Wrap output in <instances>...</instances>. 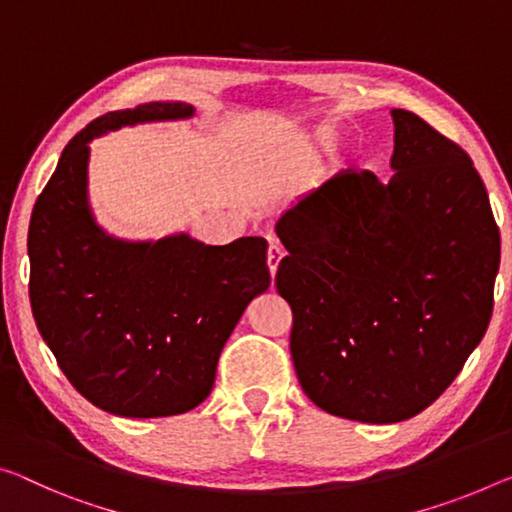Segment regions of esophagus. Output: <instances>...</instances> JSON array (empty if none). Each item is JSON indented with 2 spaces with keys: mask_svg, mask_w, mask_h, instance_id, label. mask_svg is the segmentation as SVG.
<instances>
[{
  "mask_svg": "<svg viewBox=\"0 0 512 512\" xmlns=\"http://www.w3.org/2000/svg\"><path fill=\"white\" fill-rule=\"evenodd\" d=\"M282 257H285V250H282L278 241H271L269 243V253H266V262H269L271 275H275V271H278V264H280Z\"/></svg>",
  "mask_w": 512,
  "mask_h": 512,
  "instance_id": "obj_1",
  "label": "esophagus"
}]
</instances>
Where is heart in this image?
Listing matches in <instances>:
<instances>
[{"label":"heart","mask_w":512,"mask_h":512,"mask_svg":"<svg viewBox=\"0 0 512 512\" xmlns=\"http://www.w3.org/2000/svg\"><path fill=\"white\" fill-rule=\"evenodd\" d=\"M332 139H335V134L328 132V129H326V132H319V134H316V143H319V145H330V143H332Z\"/></svg>","instance_id":"1"}]
</instances>
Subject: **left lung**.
I'll list each match as a JSON object with an SVG mask.
<instances>
[{
	"instance_id": "left-lung-1",
	"label": "left lung",
	"mask_w": 512,
	"mask_h": 512,
	"mask_svg": "<svg viewBox=\"0 0 512 512\" xmlns=\"http://www.w3.org/2000/svg\"><path fill=\"white\" fill-rule=\"evenodd\" d=\"M389 182L342 175L275 223L291 360L328 415L396 424L428 408L488 330L501 241L472 159L392 109Z\"/></svg>"
}]
</instances>
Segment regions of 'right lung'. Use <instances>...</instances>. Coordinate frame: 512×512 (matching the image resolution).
Wrapping results in <instances>:
<instances>
[{
	"label": "right lung",
	"mask_w": 512,
	"mask_h": 512,
	"mask_svg": "<svg viewBox=\"0 0 512 512\" xmlns=\"http://www.w3.org/2000/svg\"><path fill=\"white\" fill-rule=\"evenodd\" d=\"M186 102H145L93 120L63 150L29 223V298L38 332L72 387L118 417L189 412L250 300L271 285L266 239L209 246L189 232L120 239L88 198L93 139L189 120Z\"/></svg>",
	"instance_id": "right-lung-1"
}]
</instances>
